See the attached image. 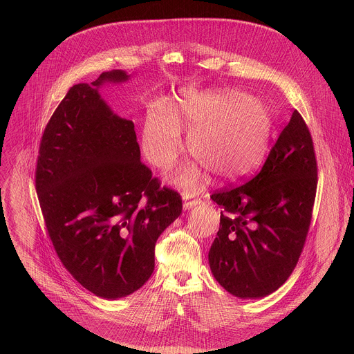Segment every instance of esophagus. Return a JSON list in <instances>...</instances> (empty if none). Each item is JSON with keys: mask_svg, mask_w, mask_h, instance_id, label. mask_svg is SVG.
I'll use <instances>...</instances> for the list:
<instances>
[{"mask_svg": "<svg viewBox=\"0 0 354 354\" xmlns=\"http://www.w3.org/2000/svg\"><path fill=\"white\" fill-rule=\"evenodd\" d=\"M183 201H184V203H183L184 209H189V208H192V207H195L196 204L201 203L199 198H195V195H189V194H184Z\"/></svg>", "mask_w": 354, "mask_h": 354, "instance_id": "esophagus-1", "label": "esophagus"}]
</instances>
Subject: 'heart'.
<instances>
[{"instance_id":"heart-1","label":"heart","mask_w":354,"mask_h":354,"mask_svg":"<svg viewBox=\"0 0 354 354\" xmlns=\"http://www.w3.org/2000/svg\"><path fill=\"white\" fill-rule=\"evenodd\" d=\"M181 122L192 128L189 150L216 177L232 180L253 171L268 149L272 118L268 107L237 91L184 93L171 110L149 114L142 150L159 169L170 167L184 151ZM202 169L184 166L173 174L183 188L202 181Z\"/></svg>"}]
</instances>
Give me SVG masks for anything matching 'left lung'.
<instances>
[{"mask_svg":"<svg viewBox=\"0 0 354 354\" xmlns=\"http://www.w3.org/2000/svg\"><path fill=\"white\" fill-rule=\"evenodd\" d=\"M316 187L313 142L295 110L259 174L211 195L222 211L208 261L223 289L259 299L286 282L303 252Z\"/></svg>","mask_w":354,"mask_h":354,"instance_id":"1","label":"left lung"}]
</instances>
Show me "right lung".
<instances>
[{
    "label": "right lung",
    "instance_id": "obj_1",
    "mask_svg": "<svg viewBox=\"0 0 354 354\" xmlns=\"http://www.w3.org/2000/svg\"><path fill=\"white\" fill-rule=\"evenodd\" d=\"M127 80L115 69L71 87L45 128L35 171L61 263L106 300L129 296L149 281L156 240L183 209L180 194L162 188L142 163L133 122L101 98L104 83Z\"/></svg>",
    "mask_w": 354,
    "mask_h": 354
}]
</instances>
